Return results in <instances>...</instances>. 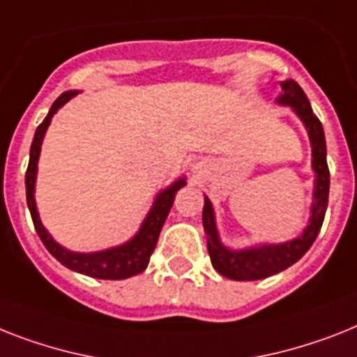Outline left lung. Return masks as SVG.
I'll return each mask as SVG.
<instances>
[{
	"instance_id": "obj_1",
	"label": "left lung",
	"mask_w": 357,
	"mask_h": 357,
	"mask_svg": "<svg viewBox=\"0 0 357 357\" xmlns=\"http://www.w3.org/2000/svg\"><path fill=\"white\" fill-rule=\"evenodd\" d=\"M282 95L277 100L279 104H286L295 109L301 121L308 130L310 141H312V167L315 170V190L314 205H312V218L308 227L299 238L279 245H260V248L244 249V251H231L220 244L216 224H214L213 205L205 198L204 205V227L207 233V249L211 262L220 275L233 280H259L266 279L269 275H275L289 268L291 264L303 257L317 238V234L323 225L326 205H328L330 190V172L326 163V143H324L323 124L315 113L312 112L310 100L299 84L288 78L279 82Z\"/></svg>"
}]
</instances>
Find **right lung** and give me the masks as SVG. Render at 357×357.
Returning <instances> with one entry per match:
<instances>
[{
  "instance_id": "add662e5",
  "label": "right lung",
  "mask_w": 357,
  "mask_h": 357,
  "mask_svg": "<svg viewBox=\"0 0 357 357\" xmlns=\"http://www.w3.org/2000/svg\"><path fill=\"white\" fill-rule=\"evenodd\" d=\"M77 93L78 91H66V93L60 95L53 102L51 109H49L47 117L43 119L42 124L36 128V133H34L33 144H31V155H29V167L27 172H25V188H27V205L29 211H31V218H33L34 229H36L38 236L43 242V245L66 268L78 271V273L88 275V277H93V279H130L133 275L143 273L146 266H149L150 257H152L155 244H158L159 233L163 229L165 220L169 216L170 207H172L174 198H176V192L183 187L185 179H178L172 187H169L167 190L159 194L158 198H155L152 211H150L146 220H144L141 229H139V233L126 244L119 245V248L106 249V251H98V253H73V251H68L62 245H58L51 238V234L45 231V227L40 222V216H38L36 204H34V181H36L40 149H42L43 135H45L49 123H51V117L58 112V108H62L63 104L71 100Z\"/></svg>"
}]
</instances>
